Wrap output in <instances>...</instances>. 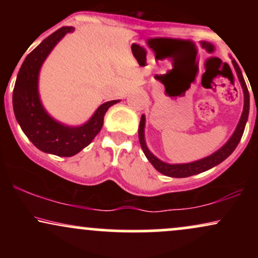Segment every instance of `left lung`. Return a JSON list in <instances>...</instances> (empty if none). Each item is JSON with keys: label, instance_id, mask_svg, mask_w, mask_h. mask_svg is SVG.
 <instances>
[{"label": "left lung", "instance_id": "1", "mask_svg": "<svg viewBox=\"0 0 258 258\" xmlns=\"http://www.w3.org/2000/svg\"><path fill=\"white\" fill-rule=\"evenodd\" d=\"M234 68H235L236 75H238L239 82H240L242 92H244V109H242V114L239 120V123L236 125L235 131L233 132L232 137L227 141V143L223 147H221L220 149L216 150L214 154L203 158L197 161L186 162V164H167V162L161 161V160L156 158L154 154L150 152L149 148L147 147L146 138H144V127H146V116L142 115L141 122H139V128H138V137H139V143H141L142 149H143L144 155L147 156V159L149 160L150 164L155 167L156 171H159L160 173L165 174L168 177H174V178H184V177L193 176V174H198L201 172H205V171L210 170V168L217 166L218 164H221L222 161H224L228 156L232 154L235 148L238 147L239 142L242 137V133H244L245 125H246V121L248 117V110H250V94H248L246 82H245L244 76L239 69V67L236 63H234Z\"/></svg>", "mask_w": 258, "mask_h": 258}]
</instances>
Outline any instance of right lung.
Masks as SVG:
<instances>
[{
  "instance_id": "1",
  "label": "right lung",
  "mask_w": 258,
  "mask_h": 258,
  "mask_svg": "<svg viewBox=\"0 0 258 258\" xmlns=\"http://www.w3.org/2000/svg\"><path fill=\"white\" fill-rule=\"evenodd\" d=\"M74 30L73 26L58 29L29 53L20 67L13 90L14 115L23 132L41 152L58 156H73L87 147L102 130L108 109L120 102L103 103L91 119L80 126L64 125L53 119L43 108L38 93L41 67L55 44Z\"/></svg>"
}]
</instances>
